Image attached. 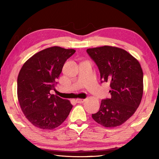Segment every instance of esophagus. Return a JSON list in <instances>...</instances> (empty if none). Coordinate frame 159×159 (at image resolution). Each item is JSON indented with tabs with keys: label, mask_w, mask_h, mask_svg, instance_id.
I'll return each mask as SVG.
<instances>
[{
	"label": "esophagus",
	"mask_w": 159,
	"mask_h": 159,
	"mask_svg": "<svg viewBox=\"0 0 159 159\" xmlns=\"http://www.w3.org/2000/svg\"><path fill=\"white\" fill-rule=\"evenodd\" d=\"M85 99H79V98H78V99H76V102L77 103H83V102H85Z\"/></svg>",
	"instance_id": "1"
}]
</instances>
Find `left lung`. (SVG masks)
<instances>
[{
    "label": "left lung",
    "instance_id": "obj_1",
    "mask_svg": "<svg viewBox=\"0 0 159 159\" xmlns=\"http://www.w3.org/2000/svg\"><path fill=\"white\" fill-rule=\"evenodd\" d=\"M87 52L98 67L101 83H110L111 98L102 100L92 118L104 127L124 124L139 107L143 92V74L139 61L126 50L104 46Z\"/></svg>",
    "mask_w": 159,
    "mask_h": 159
}]
</instances>
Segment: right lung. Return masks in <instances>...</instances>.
Returning <instances> with one entry per match:
<instances>
[{
    "instance_id": "1",
    "label": "right lung",
    "mask_w": 159,
    "mask_h": 159,
    "mask_svg": "<svg viewBox=\"0 0 159 159\" xmlns=\"http://www.w3.org/2000/svg\"><path fill=\"white\" fill-rule=\"evenodd\" d=\"M76 52L52 46L35 54L24 63L17 81L20 107L30 122L37 128L52 130L68 116L72 104L50 90H55L56 81L67 59Z\"/></svg>"
}]
</instances>
